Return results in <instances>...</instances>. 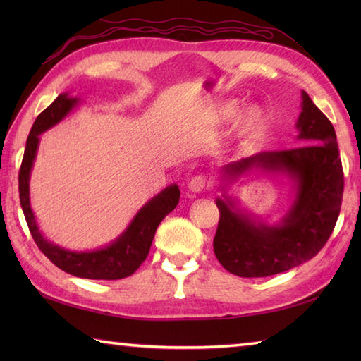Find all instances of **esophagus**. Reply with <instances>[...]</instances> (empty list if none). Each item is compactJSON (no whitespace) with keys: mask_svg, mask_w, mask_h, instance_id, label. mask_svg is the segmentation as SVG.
<instances>
[{"mask_svg":"<svg viewBox=\"0 0 361 361\" xmlns=\"http://www.w3.org/2000/svg\"><path fill=\"white\" fill-rule=\"evenodd\" d=\"M211 186L212 185H211V181L208 180V176L203 175V173L194 175L192 178H190V181H189V189L192 190V192H202V190L209 189Z\"/></svg>","mask_w":361,"mask_h":361,"instance_id":"obj_1","label":"esophagus"}]
</instances>
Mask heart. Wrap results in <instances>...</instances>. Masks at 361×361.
Here are the masks:
<instances>
[{
    "label": "heart",
    "instance_id": "1",
    "mask_svg": "<svg viewBox=\"0 0 361 361\" xmlns=\"http://www.w3.org/2000/svg\"><path fill=\"white\" fill-rule=\"evenodd\" d=\"M240 110V102L235 99H229L219 106V119L220 121H231ZM265 122V111L262 106L252 105L248 110H245L239 119H237V132L242 136H248L256 133L257 130L264 126Z\"/></svg>",
    "mask_w": 361,
    "mask_h": 361
}]
</instances>
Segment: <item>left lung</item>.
<instances>
[{
	"label": "left lung",
	"instance_id": "left-lung-1",
	"mask_svg": "<svg viewBox=\"0 0 361 361\" xmlns=\"http://www.w3.org/2000/svg\"><path fill=\"white\" fill-rule=\"evenodd\" d=\"M296 127L304 145L259 152L226 166L234 175L252 167L282 171L298 183L296 200L276 228L256 226L219 198L214 252L229 273L265 278L287 271L315 257L334 231L344 190L343 164L332 122L305 91Z\"/></svg>",
	"mask_w": 361,
	"mask_h": 361
}]
</instances>
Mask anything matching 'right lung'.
I'll list each match as a JSON object with an SVG mask.
<instances>
[{
	"instance_id": "1",
	"label": "right lung",
	"mask_w": 361,
	"mask_h": 361,
	"mask_svg": "<svg viewBox=\"0 0 361 361\" xmlns=\"http://www.w3.org/2000/svg\"><path fill=\"white\" fill-rule=\"evenodd\" d=\"M75 104V99L68 97L66 94H60L48 109L38 114L30 133L26 141L25 155H23L21 167L18 172V190H20V203L23 212H25L26 224L29 231L32 234V239L40 248L43 255L48 257L51 262L59 267L60 270L70 273L78 278L85 279H104L114 281L122 279L127 276L133 274L141 264L147 257L153 235L157 233V228L169 212L175 209L180 200L178 186H169L163 192L144 206L137 212V216L128 226L127 231L122 234L119 239L110 247L104 250L91 251V252H73L63 248L52 245L43 239L35 224L32 209L29 204V173L32 167L38 135L44 130H48L54 124L62 119L65 114L71 110Z\"/></svg>"
}]
</instances>
